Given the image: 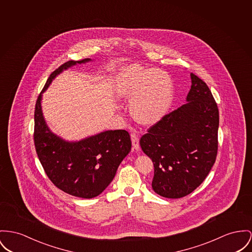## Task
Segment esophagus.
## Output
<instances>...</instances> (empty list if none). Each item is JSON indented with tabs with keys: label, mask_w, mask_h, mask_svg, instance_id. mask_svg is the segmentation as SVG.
<instances>
[{
	"label": "esophagus",
	"mask_w": 252,
	"mask_h": 252,
	"mask_svg": "<svg viewBox=\"0 0 252 252\" xmlns=\"http://www.w3.org/2000/svg\"><path fill=\"white\" fill-rule=\"evenodd\" d=\"M131 139H132V143L134 146V149L138 150L139 149V139L137 134H135V132H132L131 133Z\"/></svg>",
	"instance_id": "34e87169"
}]
</instances>
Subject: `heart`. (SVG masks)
<instances>
[{
	"label": "heart",
	"mask_w": 252,
	"mask_h": 252,
	"mask_svg": "<svg viewBox=\"0 0 252 252\" xmlns=\"http://www.w3.org/2000/svg\"><path fill=\"white\" fill-rule=\"evenodd\" d=\"M116 92L122 100L131 102L134 119L153 125L167 115L174 101V84L165 71L133 65L120 71Z\"/></svg>",
	"instance_id": "heart-1"
}]
</instances>
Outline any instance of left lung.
I'll return each mask as SVG.
<instances>
[{
	"mask_svg": "<svg viewBox=\"0 0 252 252\" xmlns=\"http://www.w3.org/2000/svg\"><path fill=\"white\" fill-rule=\"evenodd\" d=\"M191 76L186 103L152 126L140 147L153 161V190L180 199L192 193L209 174L218 150L219 111L201 78Z\"/></svg>",
	"mask_w": 252,
	"mask_h": 252,
	"instance_id": "8db88e82",
	"label": "left lung"
}]
</instances>
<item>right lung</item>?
Here are the masks:
<instances>
[{"label":"right lung","instance_id":"add662e5","mask_svg":"<svg viewBox=\"0 0 252 252\" xmlns=\"http://www.w3.org/2000/svg\"><path fill=\"white\" fill-rule=\"evenodd\" d=\"M91 61H68L55 69L39 94L34 112V144L47 176L62 191L83 199L100 195L112 183L119 164L131 151L130 134L125 130H109L76 141L66 140L48 126L42 97L57 75Z\"/></svg>","mask_w":252,"mask_h":252}]
</instances>
